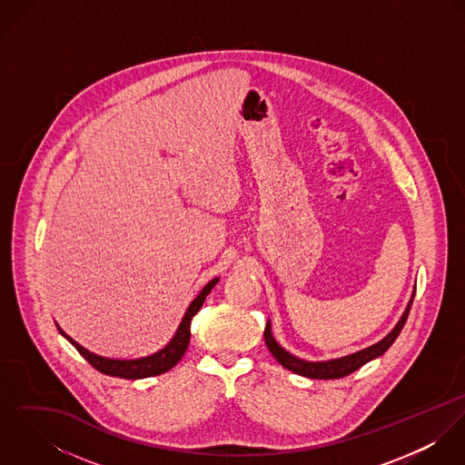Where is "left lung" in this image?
I'll return each instance as SVG.
<instances>
[{"label": "left lung", "instance_id": "left-lung-1", "mask_svg": "<svg viewBox=\"0 0 465 465\" xmlns=\"http://www.w3.org/2000/svg\"><path fill=\"white\" fill-rule=\"evenodd\" d=\"M413 295H415V290L406 304V310L402 312L401 319L398 321V324L394 326V330L389 332L385 338H381L380 341L361 349V351H356L352 354H347V356H341V358H332V360H326V361H308V360H302V358H297L293 356L292 352H288L284 347H281L273 334H272V324L270 321L266 322L265 328V341L266 347L270 349L272 356L288 371L299 374V376H304V378H312V380H336V378H343V376H349L351 372L358 371L361 365L369 363L371 360L381 356L399 336V332L402 330L406 319H408V313H410V308H411V302H413Z\"/></svg>", "mask_w": 465, "mask_h": 465}]
</instances>
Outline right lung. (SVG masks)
<instances>
[{"label": "right lung", "mask_w": 465, "mask_h": 465, "mask_svg": "<svg viewBox=\"0 0 465 465\" xmlns=\"http://www.w3.org/2000/svg\"><path fill=\"white\" fill-rule=\"evenodd\" d=\"M220 281V277L211 279L202 290L199 295L190 302L179 328L175 334L172 336V340L159 349L153 354L143 356V358H133V360H120V358H107V356H100L89 349H85L84 345H80L78 341H74L69 334L61 330V326L57 324V330L66 338L67 341L102 374L107 376H114V378H124V380H143V378H152V376H159L163 372H168L170 369H173L181 358L184 356L188 345H190V324L192 319L197 315L205 297L209 295V292L214 288V284Z\"/></svg>", "instance_id": "obj_1"}]
</instances>
